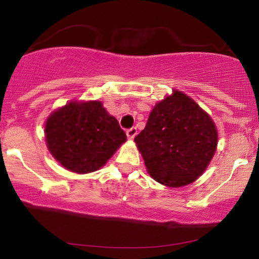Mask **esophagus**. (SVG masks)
<instances>
[{"mask_svg":"<svg viewBox=\"0 0 259 259\" xmlns=\"http://www.w3.org/2000/svg\"><path fill=\"white\" fill-rule=\"evenodd\" d=\"M137 132H138V131H137L136 127H132V128L126 131V135L128 137V139H133L137 136Z\"/></svg>","mask_w":259,"mask_h":259,"instance_id":"34e87169","label":"esophagus"}]
</instances>
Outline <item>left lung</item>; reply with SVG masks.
<instances>
[{"instance_id":"left-lung-1","label":"left lung","mask_w":259,"mask_h":259,"mask_svg":"<svg viewBox=\"0 0 259 259\" xmlns=\"http://www.w3.org/2000/svg\"><path fill=\"white\" fill-rule=\"evenodd\" d=\"M135 142L157 183L181 187L204 173L215 155L218 130L196 102L174 90L155 105Z\"/></svg>"}]
</instances>
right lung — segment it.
I'll return each mask as SVG.
<instances>
[{
    "label": "right lung",
    "instance_id": "right-lung-1",
    "mask_svg": "<svg viewBox=\"0 0 259 259\" xmlns=\"http://www.w3.org/2000/svg\"><path fill=\"white\" fill-rule=\"evenodd\" d=\"M127 137L102 102H71L48 117L46 140L50 154L68 170L95 171L107 163Z\"/></svg>",
    "mask_w": 259,
    "mask_h": 259
}]
</instances>
